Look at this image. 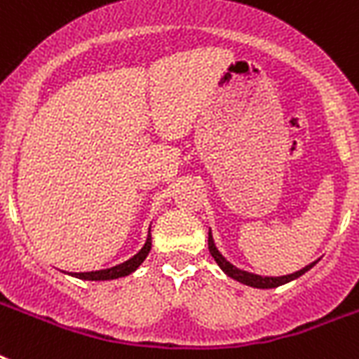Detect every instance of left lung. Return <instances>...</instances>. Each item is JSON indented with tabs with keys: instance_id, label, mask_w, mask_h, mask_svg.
Wrapping results in <instances>:
<instances>
[{
	"instance_id": "left-lung-1",
	"label": "left lung",
	"mask_w": 359,
	"mask_h": 359,
	"mask_svg": "<svg viewBox=\"0 0 359 359\" xmlns=\"http://www.w3.org/2000/svg\"><path fill=\"white\" fill-rule=\"evenodd\" d=\"M208 251H210V255L214 257V261L218 262V266L222 268L229 278L236 279V281H240V283L250 285V287H255V289H273V287H279V285L289 283V281H292V279L304 276L307 270H311V268L317 264V261H315L311 262V264H307V266L302 268V270H298V272L287 273V276H278V278H276V276H259V273L245 272V270L236 268L235 264H231V262L227 261L222 253H219V250L216 248V244H214L212 233H210V231H208Z\"/></svg>"
}]
</instances>
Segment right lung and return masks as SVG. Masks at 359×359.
<instances>
[{
    "label": "right lung",
    "instance_id": "1",
    "mask_svg": "<svg viewBox=\"0 0 359 359\" xmlns=\"http://www.w3.org/2000/svg\"><path fill=\"white\" fill-rule=\"evenodd\" d=\"M151 227H149V235H147L145 244L137 253H135L132 259L121 262L117 266L106 268V270H95V272H70V276H74L78 279H86V281H108V279H119L124 276H130L132 272H135L137 268L141 266V262L145 261L149 251H151Z\"/></svg>",
    "mask_w": 359,
    "mask_h": 359
}]
</instances>
